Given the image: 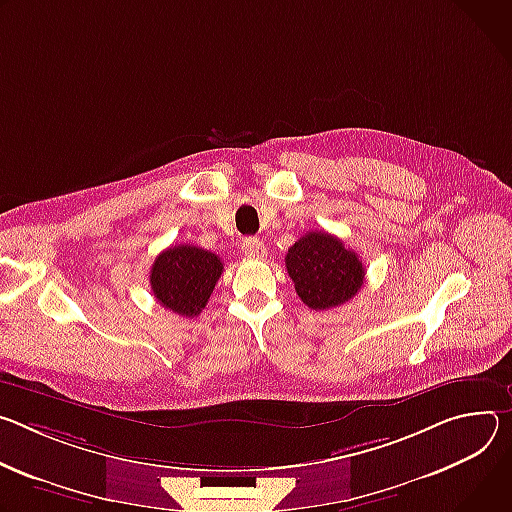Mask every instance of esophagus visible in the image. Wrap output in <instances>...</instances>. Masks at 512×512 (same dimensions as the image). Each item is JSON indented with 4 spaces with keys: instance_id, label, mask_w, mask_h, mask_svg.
Listing matches in <instances>:
<instances>
[{
    "instance_id": "esophagus-1",
    "label": "esophagus",
    "mask_w": 512,
    "mask_h": 512,
    "mask_svg": "<svg viewBox=\"0 0 512 512\" xmlns=\"http://www.w3.org/2000/svg\"><path fill=\"white\" fill-rule=\"evenodd\" d=\"M242 252L250 258H264L266 248L258 238H244L242 240Z\"/></svg>"
}]
</instances>
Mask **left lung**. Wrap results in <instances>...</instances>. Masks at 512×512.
Wrapping results in <instances>:
<instances>
[{
    "label": "left lung",
    "instance_id": "left-lung-1",
    "mask_svg": "<svg viewBox=\"0 0 512 512\" xmlns=\"http://www.w3.org/2000/svg\"><path fill=\"white\" fill-rule=\"evenodd\" d=\"M285 264L297 295L315 311L348 303L364 285L366 272L358 254L327 232H307L299 238Z\"/></svg>",
    "mask_w": 512,
    "mask_h": 512
}]
</instances>
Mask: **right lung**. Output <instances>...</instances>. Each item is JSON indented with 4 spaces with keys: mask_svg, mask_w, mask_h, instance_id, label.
I'll return each instance as SVG.
<instances>
[{
    "mask_svg": "<svg viewBox=\"0 0 512 512\" xmlns=\"http://www.w3.org/2000/svg\"><path fill=\"white\" fill-rule=\"evenodd\" d=\"M223 272L217 254L179 244L160 252L150 268V287L156 301L183 317H197Z\"/></svg>",
    "mask_w": 512,
    "mask_h": 512,
    "instance_id": "obj_1",
    "label": "right lung"
}]
</instances>
